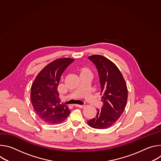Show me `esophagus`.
Returning a JSON list of instances; mask_svg holds the SVG:
<instances>
[{
	"label": "esophagus",
	"mask_w": 161,
	"mask_h": 161,
	"mask_svg": "<svg viewBox=\"0 0 161 161\" xmlns=\"http://www.w3.org/2000/svg\"><path fill=\"white\" fill-rule=\"evenodd\" d=\"M75 106L76 107H78V108H83L85 106V105H80V104H75Z\"/></svg>",
	"instance_id": "esophagus-1"
}]
</instances>
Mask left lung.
<instances>
[{
	"mask_svg": "<svg viewBox=\"0 0 161 161\" xmlns=\"http://www.w3.org/2000/svg\"><path fill=\"white\" fill-rule=\"evenodd\" d=\"M88 58L96 65L101 85L103 105L96 117L88 120L92 128L107 129L122 115L127 104L128 92L125 80L116 65L106 57L94 55Z\"/></svg>",
	"mask_w": 161,
	"mask_h": 161,
	"instance_id": "obj_1",
	"label": "left lung"
}]
</instances>
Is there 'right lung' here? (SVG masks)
I'll return each instance as SVG.
<instances>
[{"label": "right lung", "mask_w": 161, "mask_h": 161, "mask_svg": "<svg viewBox=\"0 0 161 161\" xmlns=\"http://www.w3.org/2000/svg\"><path fill=\"white\" fill-rule=\"evenodd\" d=\"M74 60L64 58L53 61L42 69L32 85L33 108L39 117L48 124L61 123L70 114L66 105L60 104L57 87L62 73Z\"/></svg>", "instance_id": "1"}]
</instances>
